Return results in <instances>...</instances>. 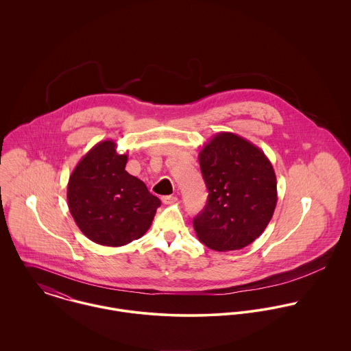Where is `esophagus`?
<instances>
[{"label":"esophagus","mask_w":351,"mask_h":351,"mask_svg":"<svg viewBox=\"0 0 351 351\" xmlns=\"http://www.w3.org/2000/svg\"><path fill=\"white\" fill-rule=\"evenodd\" d=\"M177 201V197L176 196H163L162 197V202L163 204H166V205H169V204H174Z\"/></svg>","instance_id":"34e87169"}]
</instances>
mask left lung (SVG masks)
I'll list each match as a JSON object with an SVG mask.
<instances>
[{"mask_svg":"<svg viewBox=\"0 0 351 351\" xmlns=\"http://www.w3.org/2000/svg\"><path fill=\"white\" fill-rule=\"evenodd\" d=\"M208 189L193 220L197 238L216 251L239 250L266 228L277 204L274 169L259 147L232 132H219L199 154Z\"/></svg>","mask_w":351,"mask_h":351,"instance_id":"obj_1","label":"left lung"}]
</instances>
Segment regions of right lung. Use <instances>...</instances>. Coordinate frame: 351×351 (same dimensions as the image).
Segmentation results:
<instances>
[{"label":"right lung","instance_id":"add662e5","mask_svg":"<svg viewBox=\"0 0 351 351\" xmlns=\"http://www.w3.org/2000/svg\"><path fill=\"white\" fill-rule=\"evenodd\" d=\"M127 159L113 141H104L88 151L69 178L70 213L82 234L101 246L139 239L160 206L145 182L125 171Z\"/></svg>","mask_w":351,"mask_h":351}]
</instances>
